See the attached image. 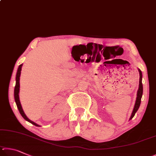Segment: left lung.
<instances>
[{"label":"left lung","mask_w":156,"mask_h":156,"mask_svg":"<svg viewBox=\"0 0 156 156\" xmlns=\"http://www.w3.org/2000/svg\"><path fill=\"white\" fill-rule=\"evenodd\" d=\"M138 72H139V74H140V79H139V87H138V90L137 92V97H136V100L134 107H133V110L132 111V115H131V116H130L129 120L132 119L133 117L134 116L135 114L136 113V112L138 111L139 107H140L142 96H143V83H142L143 75H142V72L140 69H138Z\"/></svg>","instance_id":"obj_1"}]
</instances>
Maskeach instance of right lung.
<instances>
[{"label":"right lung","mask_w":156,"mask_h":156,"mask_svg":"<svg viewBox=\"0 0 156 156\" xmlns=\"http://www.w3.org/2000/svg\"><path fill=\"white\" fill-rule=\"evenodd\" d=\"M22 66H23V64H20V66H19V67L18 68V70H17V73H16V86H15V88H14L15 102L16 103V105H17V108L18 109V110H19V112H20V113L21 114V116H23L27 121L31 122V124L35 125V126L40 127L39 125H37V123H35V122L31 121V120L27 118V116H26V114H24V111L23 110V108H22L21 103H20V99H19V92H20V74H21Z\"/></svg>","instance_id":"1"}]
</instances>
